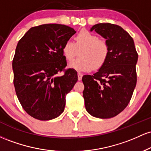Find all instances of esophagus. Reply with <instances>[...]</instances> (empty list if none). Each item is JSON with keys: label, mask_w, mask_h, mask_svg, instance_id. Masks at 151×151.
Wrapping results in <instances>:
<instances>
[{"label": "esophagus", "mask_w": 151, "mask_h": 151, "mask_svg": "<svg viewBox=\"0 0 151 151\" xmlns=\"http://www.w3.org/2000/svg\"><path fill=\"white\" fill-rule=\"evenodd\" d=\"M77 76H78V79H79V81L81 80V78H82V74L80 73V72H78L77 74Z\"/></svg>", "instance_id": "obj_1"}]
</instances>
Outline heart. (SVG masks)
Instances as JSON below:
<instances>
[{"label": "heart", "instance_id": "b5f03b06", "mask_svg": "<svg viewBox=\"0 0 151 151\" xmlns=\"http://www.w3.org/2000/svg\"><path fill=\"white\" fill-rule=\"evenodd\" d=\"M75 42L67 40L62 46V53L67 61H72L78 55L80 57L69 65L70 68L79 72H88L91 69L101 68L110 54L109 43L99 39L89 30H82L74 37Z\"/></svg>", "mask_w": 151, "mask_h": 151}]
</instances>
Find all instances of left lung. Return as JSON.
<instances>
[{
	"label": "left lung",
	"instance_id": "1",
	"mask_svg": "<svg viewBox=\"0 0 151 151\" xmlns=\"http://www.w3.org/2000/svg\"><path fill=\"white\" fill-rule=\"evenodd\" d=\"M93 30L106 39L110 54L96 73L83 76V96L88 113L110 119L124 111L131 101L137 81L138 53L133 38L120 26L99 23L91 27Z\"/></svg>",
	"mask_w": 151,
	"mask_h": 151
}]
</instances>
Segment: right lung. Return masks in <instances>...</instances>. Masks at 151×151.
I'll use <instances>...</instances> for the list:
<instances>
[{"mask_svg": "<svg viewBox=\"0 0 151 151\" xmlns=\"http://www.w3.org/2000/svg\"><path fill=\"white\" fill-rule=\"evenodd\" d=\"M75 32L65 25L44 24L31 27L17 45L13 84L22 107L35 119L51 120L65 110L66 96L78 77L73 69H65L62 49Z\"/></svg>", "mask_w": 151, "mask_h": 151, "instance_id": "right-lung-1", "label": "right lung"}]
</instances>
